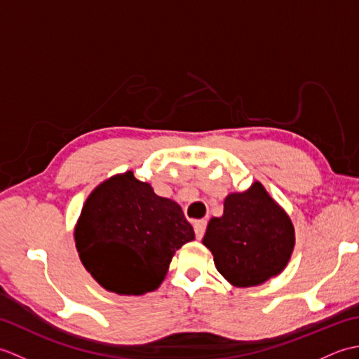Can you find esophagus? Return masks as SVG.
<instances>
[{
    "label": "esophagus",
    "mask_w": 359,
    "mask_h": 359,
    "mask_svg": "<svg viewBox=\"0 0 359 359\" xmlns=\"http://www.w3.org/2000/svg\"><path fill=\"white\" fill-rule=\"evenodd\" d=\"M205 230H207V220H196L194 222V233H196V238L197 239H202L203 234H205Z\"/></svg>",
    "instance_id": "esophagus-1"
}]
</instances>
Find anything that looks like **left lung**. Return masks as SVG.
<instances>
[{"mask_svg":"<svg viewBox=\"0 0 359 359\" xmlns=\"http://www.w3.org/2000/svg\"><path fill=\"white\" fill-rule=\"evenodd\" d=\"M203 245L217 271L236 287H255L276 276L294 245L290 217L256 182L248 191L225 199L224 216L212 217Z\"/></svg>","mask_w":359,"mask_h":359,"instance_id":"8db88e82","label":"left lung"}]
</instances>
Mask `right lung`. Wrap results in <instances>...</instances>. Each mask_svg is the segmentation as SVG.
<instances>
[{
	"instance_id": "obj_1",
	"label": "right lung",
	"mask_w": 359,
	"mask_h": 359,
	"mask_svg": "<svg viewBox=\"0 0 359 359\" xmlns=\"http://www.w3.org/2000/svg\"><path fill=\"white\" fill-rule=\"evenodd\" d=\"M194 239L177 203L157 196L129 171L97 187L81 210L75 243L83 265L109 292L156 290L171 259Z\"/></svg>"
}]
</instances>
